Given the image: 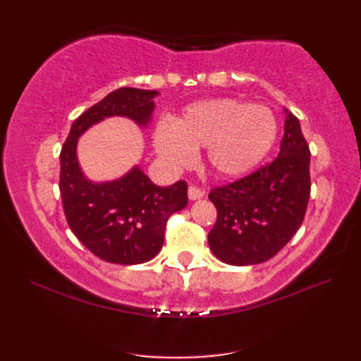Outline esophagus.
Segmentation results:
<instances>
[{
	"instance_id": "esophagus-1",
	"label": "esophagus",
	"mask_w": 361,
	"mask_h": 361,
	"mask_svg": "<svg viewBox=\"0 0 361 361\" xmlns=\"http://www.w3.org/2000/svg\"><path fill=\"white\" fill-rule=\"evenodd\" d=\"M204 195V192L202 189H198V188H195V186H190L189 189H188V197H189V200H200V198Z\"/></svg>"
}]
</instances>
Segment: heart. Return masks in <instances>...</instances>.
<instances>
[{
	"mask_svg": "<svg viewBox=\"0 0 361 361\" xmlns=\"http://www.w3.org/2000/svg\"><path fill=\"white\" fill-rule=\"evenodd\" d=\"M278 130V119L267 106L220 97L189 105L175 124L158 122L153 144L172 169L190 166L195 150L206 149L208 171L231 180L262 163L273 149Z\"/></svg>",
	"mask_w": 361,
	"mask_h": 361,
	"instance_id": "1",
	"label": "heart"
}]
</instances>
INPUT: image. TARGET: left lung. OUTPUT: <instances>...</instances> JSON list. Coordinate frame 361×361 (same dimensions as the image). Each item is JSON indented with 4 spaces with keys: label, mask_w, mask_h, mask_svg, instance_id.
<instances>
[{
    "label": "left lung",
    "mask_w": 361,
    "mask_h": 361,
    "mask_svg": "<svg viewBox=\"0 0 361 361\" xmlns=\"http://www.w3.org/2000/svg\"><path fill=\"white\" fill-rule=\"evenodd\" d=\"M283 111L278 158L209 192L217 221L208 243L212 255L225 264L265 262L286 247L304 220L310 197V150L299 119L287 109Z\"/></svg>",
    "instance_id": "left-lung-1"
}]
</instances>
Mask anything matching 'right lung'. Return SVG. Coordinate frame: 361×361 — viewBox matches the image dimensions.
<instances>
[{
  "mask_svg": "<svg viewBox=\"0 0 361 361\" xmlns=\"http://www.w3.org/2000/svg\"><path fill=\"white\" fill-rule=\"evenodd\" d=\"M155 90L119 88L73 122L60 152V194L74 235L105 262L144 264L164 243L166 221L188 204V185L158 186L140 166L121 178L91 181L78 158L79 137L106 118L122 116L145 128L155 110Z\"/></svg>",
  "mask_w": 361,
  "mask_h": 361,
  "instance_id": "obj_1",
  "label": "right lung"
}]
</instances>
